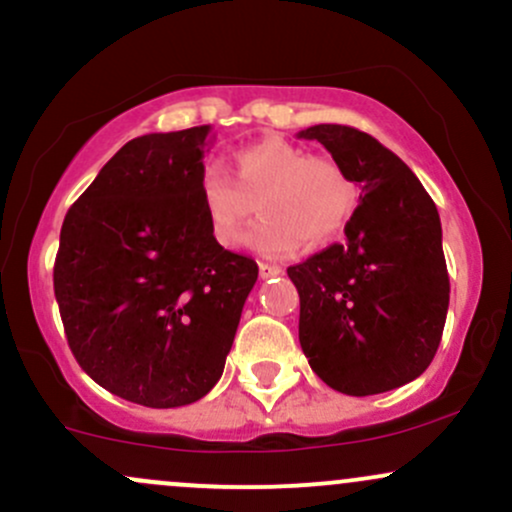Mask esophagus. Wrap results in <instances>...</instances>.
Listing matches in <instances>:
<instances>
[{
    "instance_id": "esophagus-1",
    "label": "esophagus",
    "mask_w": 512,
    "mask_h": 512,
    "mask_svg": "<svg viewBox=\"0 0 512 512\" xmlns=\"http://www.w3.org/2000/svg\"><path fill=\"white\" fill-rule=\"evenodd\" d=\"M283 273V268L280 266H271V263H258V275H261L263 280L266 278H275V275Z\"/></svg>"
}]
</instances>
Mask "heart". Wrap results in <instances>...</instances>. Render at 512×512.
<instances>
[{
    "label": "heart",
    "instance_id": "heart-1",
    "mask_svg": "<svg viewBox=\"0 0 512 512\" xmlns=\"http://www.w3.org/2000/svg\"><path fill=\"white\" fill-rule=\"evenodd\" d=\"M237 179L222 164L200 171V205L212 239L234 246L241 227L261 208V220L244 232V244L261 256H290L329 244L343 232L355 205L353 183L329 157L309 152L283 137H263L237 149Z\"/></svg>",
    "mask_w": 512,
    "mask_h": 512
}]
</instances>
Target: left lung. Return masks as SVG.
<instances>
[{"label": "left lung", "mask_w": 512, "mask_h": 512, "mask_svg": "<svg viewBox=\"0 0 512 512\" xmlns=\"http://www.w3.org/2000/svg\"><path fill=\"white\" fill-rule=\"evenodd\" d=\"M360 186L346 241L287 268L300 292V346L336 392L382 394L426 372L445 329L450 278L433 198L372 135L312 125Z\"/></svg>", "instance_id": "8db88e82"}]
</instances>
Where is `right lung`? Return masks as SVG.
Masks as SVG:
<instances>
[{
    "label": "right lung",
    "instance_id": "obj_1",
    "mask_svg": "<svg viewBox=\"0 0 512 512\" xmlns=\"http://www.w3.org/2000/svg\"><path fill=\"white\" fill-rule=\"evenodd\" d=\"M210 140V125L135 137L62 222L53 283L67 343L91 380L149 409L215 387L258 278L208 229Z\"/></svg>",
    "mask_w": 512,
    "mask_h": 512
}]
</instances>
